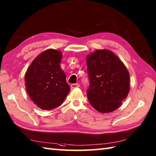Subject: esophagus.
<instances>
[{"label": "esophagus", "instance_id": "esophagus-1", "mask_svg": "<svg viewBox=\"0 0 156 156\" xmlns=\"http://www.w3.org/2000/svg\"><path fill=\"white\" fill-rule=\"evenodd\" d=\"M72 88H76V87H79V84L78 83H73L71 84V86H70Z\"/></svg>", "mask_w": 156, "mask_h": 156}]
</instances>
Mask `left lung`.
Listing matches in <instances>:
<instances>
[{
  "instance_id": "1",
  "label": "left lung",
  "mask_w": 156,
  "mask_h": 156,
  "mask_svg": "<svg viewBox=\"0 0 156 156\" xmlns=\"http://www.w3.org/2000/svg\"><path fill=\"white\" fill-rule=\"evenodd\" d=\"M90 86L87 96L99 112L117 109L130 90V75L124 64L112 51L96 50L86 59Z\"/></svg>"
}]
</instances>
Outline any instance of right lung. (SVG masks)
Masks as SVG:
<instances>
[{
    "label": "right lung",
    "instance_id": "right-lung-1",
    "mask_svg": "<svg viewBox=\"0 0 156 156\" xmlns=\"http://www.w3.org/2000/svg\"><path fill=\"white\" fill-rule=\"evenodd\" d=\"M62 57L60 51L48 49L32 61L25 74L28 96L41 109L59 107L70 92L66 74L60 65Z\"/></svg>",
    "mask_w": 156,
    "mask_h": 156
}]
</instances>
